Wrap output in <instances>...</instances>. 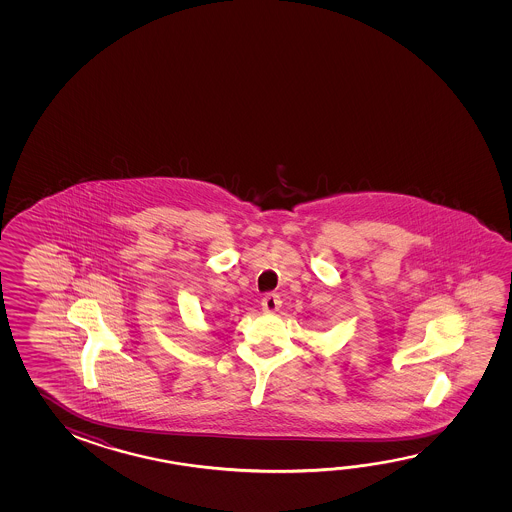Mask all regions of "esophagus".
Here are the masks:
<instances>
[{"label": "esophagus", "mask_w": 512, "mask_h": 512, "mask_svg": "<svg viewBox=\"0 0 512 512\" xmlns=\"http://www.w3.org/2000/svg\"><path fill=\"white\" fill-rule=\"evenodd\" d=\"M280 305H282V300H280L278 294L269 293L262 298V309H264V312H277L280 309Z\"/></svg>", "instance_id": "esophagus-1"}]
</instances>
